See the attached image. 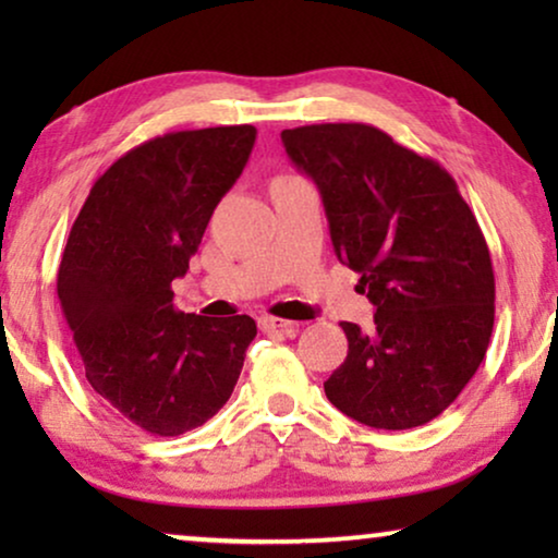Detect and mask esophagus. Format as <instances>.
Instances as JSON below:
<instances>
[{"mask_svg":"<svg viewBox=\"0 0 558 558\" xmlns=\"http://www.w3.org/2000/svg\"><path fill=\"white\" fill-rule=\"evenodd\" d=\"M258 327H262L264 332H274V330H281V332H294L296 330V323L292 319H281V317H262L258 319Z\"/></svg>","mask_w":558,"mask_h":558,"instance_id":"1","label":"esophagus"}]
</instances>
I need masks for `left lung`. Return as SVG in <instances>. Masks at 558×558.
I'll return each instance as SVG.
<instances>
[{
  "instance_id": "left-lung-1",
  "label": "left lung",
  "mask_w": 558,
  "mask_h": 558,
  "mask_svg": "<svg viewBox=\"0 0 558 558\" xmlns=\"http://www.w3.org/2000/svg\"><path fill=\"white\" fill-rule=\"evenodd\" d=\"M281 142L315 180L335 254L376 307L368 332L342 323L348 357L327 399L373 429L432 422L493 335L495 274L475 213L445 167L371 124L284 129Z\"/></svg>"
}]
</instances>
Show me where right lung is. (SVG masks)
Segmentation results:
<instances>
[{"mask_svg": "<svg viewBox=\"0 0 558 558\" xmlns=\"http://www.w3.org/2000/svg\"><path fill=\"white\" fill-rule=\"evenodd\" d=\"M254 142L256 129L241 124L129 149L94 182L68 235L58 300L88 384L155 437L208 422L256 338L248 315H185L172 302V279L185 277Z\"/></svg>", "mask_w": 558, "mask_h": 558, "instance_id": "right-lung-1", "label": "right lung"}]
</instances>
